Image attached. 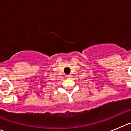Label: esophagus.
Here are the masks:
<instances>
[{"label":"esophagus","instance_id":"34e87169","mask_svg":"<svg viewBox=\"0 0 131 131\" xmlns=\"http://www.w3.org/2000/svg\"><path fill=\"white\" fill-rule=\"evenodd\" d=\"M66 78H72V75L71 74H68V75H67V76H66Z\"/></svg>","mask_w":131,"mask_h":131}]
</instances>
